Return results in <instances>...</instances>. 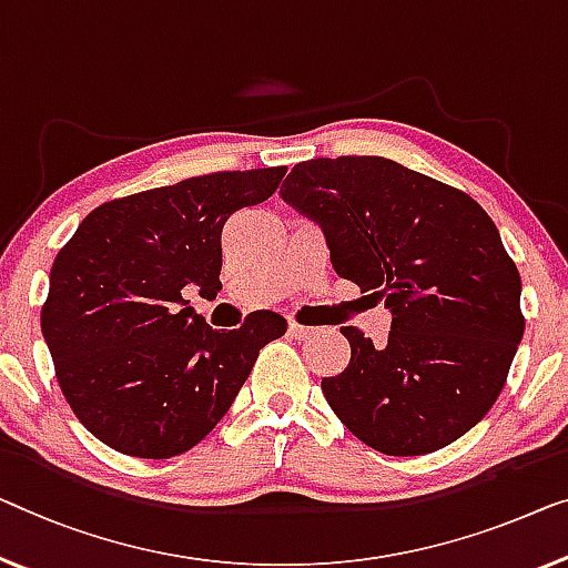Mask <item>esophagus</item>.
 I'll use <instances>...</instances> for the list:
<instances>
[{"label":"esophagus","mask_w":568,"mask_h":568,"mask_svg":"<svg viewBox=\"0 0 568 568\" xmlns=\"http://www.w3.org/2000/svg\"><path fill=\"white\" fill-rule=\"evenodd\" d=\"M287 334H291L293 338H298V342H303V338H308L313 334V328L301 326V324H295V321H291V324H287Z\"/></svg>","instance_id":"esophagus-1"}]
</instances>
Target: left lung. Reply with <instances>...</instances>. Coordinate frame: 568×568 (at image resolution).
Instances as JSON below:
<instances>
[{
    "label": "left lung",
    "mask_w": 568,
    "mask_h": 568,
    "mask_svg": "<svg viewBox=\"0 0 568 568\" xmlns=\"http://www.w3.org/2000/svg\"><path fill=\"white\" fill-rule=\"evenodd\" d=\"M281 199L321 226L338 277L385 301V346L344 326L352 359L321 379L332 410L387 456L444 448L487 416L526 328L520 273L487 211L377 155L313 158Z\"/></svg>",
    "instance_id": "left-lung-1"
}]
</instances>
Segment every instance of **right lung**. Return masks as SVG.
<instances>
[{
    "mask_svg": "<svg viewBox=\"0 0 568 568\" xmlns=\"http://www.w3.org/2000/svg\"><path fill=\"white\" fill-rule=\"evenodd\" d=\"M285 171L185 178L101 203L58 252L40 328L68 405L99 442L140 459L189 452L285 334L273 311L216 332L181 293L222 287L224 224L273 196Z\"/></svg>",
    "mask_w": 568,
    "mask_h": 568,
    "instance_id": "1",
    "label": "right lung"
}]
</instances>
